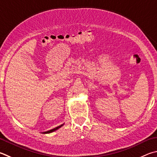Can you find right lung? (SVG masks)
I'll return each mask as SVG.
<instances>
[{"label": "right lung", "instance_id": "right-lung-1", "mask_svg": "<svg viewBox=\"0 0 157 157\" xmlns=\"http://www.w3.org/2000/svg\"><path fill=\"white\" fill-rule=\"evenodd\" d=\"M63 125H64V124H62V125H60V126H58V127L55 128H53V129H51V130H48V131H47V132H42V133H44V134H47V133L53 132H54V131H56V130H57L58 129H59V128H61L62 126H63Z\"/></svg>", "mask_w": 157, "mask_h": 157}]
</instances>
